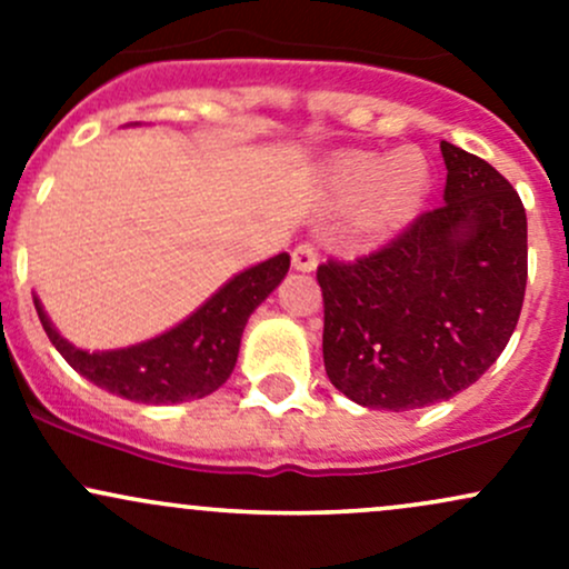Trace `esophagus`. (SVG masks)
<instances>
[{
	"label": "esophagus",
	"instance_id": "1",
	"mask_svg": "<svg viewBox=\"0 0 569 569\" xmlns=\"http://www.w3.org/2000/svg\"><path fill=\"white\" fill-rule=\"evenodd\" d=\"M291 264L293 270L299 272H312L318 267V248L312 243H299L297 248L291 251Z\"/></svg>",
	"mask_w": 569,
	"mask_h": 569
}]
</instances>
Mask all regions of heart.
Returning <instances> with one entry per match:
<instances>
[{
  "label": "heart",
  "mask_w": 569,
  "mask_h": 569,
  "mask_svg": "<svg viewBox=\"0 0 569 569\" xmlns=\"http://www.w3.org/2000/svg\"><path fill=\"white\" fill-rule=\"evenodd\" d=\"M331 187L342 202L363 198V224L390 230L422 208L430 189V162L420 149H398L388 154L352 152L331 168Z\"/></svg>",
  "instance_id": "heart-1"
}]
</instances>
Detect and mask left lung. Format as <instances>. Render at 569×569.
I'll return each instance as SVG.
<instances>
[{"mask_svg":"<svg viewBox=\"0 0 569 569\" xmlns=\"http://www.w3.org/2000/svg\"><path fill=\"white\" fill-rule=\"evenodd\" d=\"M443 206L382 248L318 267L323 367L369 409L430 407L498 361L527 286V213L487 160L441 141Z\"/></svg>","mask_w":569,"mask_h":569,"instance_id":"1","label":"left lung"}]
</instances>
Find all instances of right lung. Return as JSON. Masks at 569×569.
<instances>
[{"label":"right lung","instance_id":"obj_1","mask_svg":"<svg viewBox=\"0 0 569 569\" xmlns=\"http://www.w3.org/2000/svg\"><path fill=\"white\" fill-rule=\"evenodd\" d=\"M289 264V253H278L248 267L221 286L187 321L166 335L120 350L88 352L74 348L53 329L37 297L34 307L44 335L84 380L128 401L181 403L211 396L227 382L238 361L248 316L276 291Z\"/></svg>","mask_w":569,"mask_h":569}]
</instances>
